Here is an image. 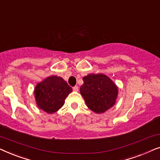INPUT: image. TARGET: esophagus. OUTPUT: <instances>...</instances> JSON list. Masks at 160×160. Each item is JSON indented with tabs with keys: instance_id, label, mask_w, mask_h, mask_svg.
I'll use <instances>...</instances> for the list:
<instances>
[{
	"instance_id": "34e87169",
	"label": "esophagus",
	"mask_w": 160,
	"mask_h": 160,
	"mask_svg": "<svg viewBox=\"0 0 160 160\" xmlns=\"http://www.w3.org/2000/svg\"><path fill=\"white\" fill-rule=\"evenodd\" d=\"M73 91H75V92H77L78 90V86H74L73 87Z\"/></svg>"
}]
</instances>
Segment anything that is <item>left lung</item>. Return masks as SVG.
Masks as SVG:
<instances>
[{
  "mask_svg": "<svg viewBox=\"0 0 160 160\" xmlns=\"http://www.w3.org/2000/svg\"><path fill=\"white\" fill-rule=\"evenodd\" d=\"M83 81L80 92L89 109L100 113L114 105L118 89L108 76L104 74H89L83 78Z\"/></svg>",
  "mask_w": 160,
  "mask_h": 160,
  "instance_id": "left-lung-1",
  "label": "left lung"
}]
</instances>
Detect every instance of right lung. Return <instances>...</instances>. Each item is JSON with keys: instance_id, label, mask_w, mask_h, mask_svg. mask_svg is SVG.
<instances>
[{"instance_id": "add662e5", "label": "right lung", "mask_w": 160, "mask_h": 160, "mask_svg": "<svg viewBox=\"0 0 160 160\" xmlns=\"http://www.w3.org/2000/svg\"><path fill=\"white\" fill-rule=\"evenodd\" d=\"M71 92V87L62 78L52 76L37 84L34 93L39 108L52 113L64 105L65 99Z\"/></svg>"}]
</instances>
